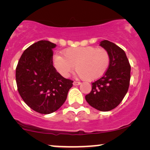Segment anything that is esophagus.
Returning <instances> with one entry per match:
<instances>
[{
    "mask_svg": "<svg viewBox=\"0 0 150 150\" xmlns=\"http://www.w3.org/2000/svg\"><path fill=\"white\" fill-rule=\"evenodd\" d=\"M73 84H74V86H79V85H80L81 83L79 81H74Z\"/></svg>",
    "mask_w": 150,
    "mask_h": 150,
    "instance_id": "esophagus-1",
    "label": "esophagus"
}]
</instances>
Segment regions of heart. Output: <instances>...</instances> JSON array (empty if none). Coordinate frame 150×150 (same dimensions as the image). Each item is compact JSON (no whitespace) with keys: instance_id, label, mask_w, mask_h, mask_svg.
Returning a JSON list of instances; mask_svg holds the SVG:
<instances>
[{"instance_id":"b5f03b06","label":"heart","mask_w":150,"mask_h":150,"mask_svg":"<svg viewBox=\"0 0 150 150\" xmlns=\"http://www.w3.org/2000/svg\"><path fill=\"white\" fill-rule=\"evenodd\" d=\"M63 57H53L54 67L62 76L67 78L74 68L84 80L92 81L101 77L108 68L110 54L104 48L93 46L69 47L62 52Z\"/></svg>"}]
</instances>
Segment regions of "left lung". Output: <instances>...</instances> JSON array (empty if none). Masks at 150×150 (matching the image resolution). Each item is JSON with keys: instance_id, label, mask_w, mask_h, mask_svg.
I'll use <instances>...</instances> for the list:
<instances>
[{"instance_id": "left-lung-1", "label": "left lung", "mask_w": 150, "mask_h": 150, "mask_svg": "<svg viewBox=\"0 0 150 150\" xmlns=\"http://www.w3.org/2000/svg\"><path fill=\"white\" fill-rule=\"evenodd\" d=\"M100 45L110 54V64L101 78L92 83V90L86 96L91 107L102 112L116 108L128 92L131 79V65L124 50L109 40Z\"/></svg>"}]
</instances>
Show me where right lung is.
<instances>
[{
	"label": "right lung",
	"mask_w": 150,
	"mask_h": 150,
	"mask_svg": "<svg viewBox=\"0 0 150 150\" xmlns=\"http://www.w3.org/2000/svg\"><path fill=\"white\" fill-rule=\"evenodd\" d=\"M56 44L39 40L24 51L16 67L17 90L33 110L47 114L64 104L73 81L59 74L52 62Z\"/></svg>",
	"instance_id": "right-lung-1"
}]
</instances>
